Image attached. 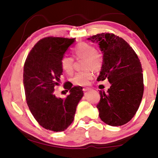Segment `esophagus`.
<instances>
[{"label":"esophagus","mask_w":158,"mask_h":158,"mask_svg":"<svg viewBox=\"0 0 158 158\" xmlns=\"http://www.w3.org/2000/svg\"><path fill=\"white\" fill-rule=\"evenodd\" d=\"M90 90H91V89H90V88H84V89H83V90H84V91H85V92L90 91Z\"/></svg>","instance_id":"obj_1"}]
</instances>
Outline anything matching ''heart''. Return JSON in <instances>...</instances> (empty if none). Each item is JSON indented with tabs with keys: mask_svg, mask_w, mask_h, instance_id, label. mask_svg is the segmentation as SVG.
I'll return each instance as SVG.
<instances>
[{
	"mask_svg": "<svg viewBox=\"0 0 158 158\" xmlns=\"http://www.w3.org/2000/svg\"><path fill=\"white\" fill-rule=\"evenodd\" d=\"M74 56L77 59L84 58L83 67L84 71L77 73L73 78L74 84L77 85H85L89 80L93 78V74L89 69L93 72L100 70L103 65V56L100 51L95 49L93 45L86 42H81L74 48L73 51ZM61 68L66 74H72L73 73L74 60L72 57L65 56L60 61Z\"/></svg>",
	"mask_w": 158,
	"mask_h": 158,
	"instance_id": "obj_1",
	"label": "heart"
}]
</instances>
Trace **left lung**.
<instances>
[{
	"label": "left lung",
	"mask_w": 158,
	"mask_h": 158,
	"mask_svg": "<svg viewBox=\"0 0 158 158\" xmlns=\"http://www.w3.org/2000/svg\"><path fill=\"white\" fill-rule=\"evenodd\" d=\"M98 43L103 54V65L97 81L108 79L107 92L100 91L99 116L111 126L129 122L139 107L143 93V79L140 60L123 39L111 33L88 38Z\"/></svg>",
	"instance_id": "8db88e82"
}]
</instances>
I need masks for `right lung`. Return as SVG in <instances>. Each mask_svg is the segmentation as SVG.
Masks as SVG:
<instances>
[{"instance_id": "right-lung-1", "label": "right lung", "mask_w": 158, "mask_h": 158, "mask_svg": "<svg viewBox=\"0 0 158 158\" xmlns=\"http://www.w3.org/2000/svg\"><path fill=\"white\" fill-rule=\"evenodd\" d=\"M74 41V38L44 37L32 48L23 67L29 109L41 126L53 132L64 131L73 122L77 105L84 96L82 87L70 84H65L69 93L66 98L53 93L63 74L61 59Z\"/></svg>"}]
</instances>
